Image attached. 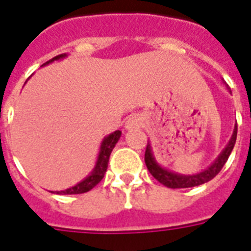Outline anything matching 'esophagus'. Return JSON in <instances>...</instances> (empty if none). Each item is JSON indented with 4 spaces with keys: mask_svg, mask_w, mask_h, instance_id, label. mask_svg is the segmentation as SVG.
I'll list each match as a JSON object with an SVG mask.
<instances>
[{
    "mask_svg": "<svg viewBox=\"0 0 251 251\" xmlns=\"http://www.w3.org/2000/svg\"><path fill=\"white\" fill-rule=\"evenodd\" d=\"M136 127H139V119H138V117L131 116V117H129V119L126 120L125 122L126 130H132V129H136Z\"/></svg>",
    "mask_w": 251,
    "mask_h": 251,
    "instance_id": "esophagus-1",
    "label": "esophagus"
}]
</instances>
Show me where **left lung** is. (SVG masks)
<instances>
[{"mask_svg": "<svg viewBox=\"0 0 251 251\" xmlns=\"http://www.w3.org/2000/svg\"><path fill=\"white\" fill-rule=\"evenodd\" d=\"M236 138H237V124H236L235 129H233V134H232L231 139L226 146V148L222 151V153L218 156V158L214 161L213 164L203 172L199 173L195 175H182L176 174L174 172H169L168 169H164L162 166L156 162L154 156L152 153V148L151 144H147L146 154H144V161H146L147 169L150 170L154 179H157L161 184L166 185L169 188H189V187H196V185H201L203 183L209 182L214 176H217V174L222 170V168L225 166L227 162L229 154H231L233 147L236 143Z\"/></svg>", "mask_w": 251, "mask_h": 251, "instance_id": "left-lung-1", "label": "left lung"}]
</instances>
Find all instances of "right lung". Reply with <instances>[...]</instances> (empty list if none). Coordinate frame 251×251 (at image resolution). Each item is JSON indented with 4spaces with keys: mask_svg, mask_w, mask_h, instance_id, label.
Segmentation results:
<instances>
[{
    "mask_svg": "<svg viewBox=\"0 0 251 251\" xmlns=\"http://www.w3.org/2000/svg\"><path fill=\"white\" fill-rule=\"evenodd\" d=\"M66 54H60L55 58L50 59L49 62H46L44 66L49 64V63L54 62V60H59V59L66 58ZM120 136H121V131L120 130H116L115 132H112L109 135H107L101 142L100 151H99V156H98L97 164H95V168L93 169V172L90 173L89 176L83 179L82 182L77 183L76 185H73L71 188L64 189V191H56V195H78V193H85L89 192L90 189H93L98 183L100 182L103 176H104L105 172H107L108 168V161H109V156H111L112 150L115 148L116 143L119 142ZM54 193V192H52Z\"/></svg>",
    "mask_w": 251,
    "mask_h": 251,
    "instance_id": "right-lung-1",
    "label": "right lung"
}]
</instances>
